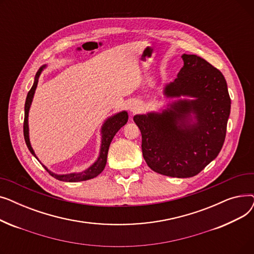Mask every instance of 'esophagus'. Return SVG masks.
I'll list each match as a JSON object with an SVG mask.
<instances>
[{
    "mask_svg": "<svg viewBox=\"0 0 254 254\" xmlns=\"http://www.w3.org/2000/svg\"><path fill=\"white\" fill-rule=\"evenodd\" d=\"M143 108V104L140 101H132L129 103L128 109L131 113H136L138 111H140Z\"/></svg>",
    "mask_w": 254,
    "mask_h": 254,
    "instance_id": "1",
    "label": "esophagus"
}]
</instances>
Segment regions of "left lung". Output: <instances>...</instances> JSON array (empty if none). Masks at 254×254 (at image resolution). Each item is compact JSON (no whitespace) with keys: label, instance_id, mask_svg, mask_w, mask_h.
<instances>
[{"label":"left lung","instance_id":"1","mask_svg":"<svg viewBox=\"0 0 254 254\" xmlns=\"http://www.w3.org/2000/svg\"><path fill=\"white\" fill-rule=\"evenodd\" d=\"M184 65L163 93L161 112L137 114L142 152L158 174L189 178L198 174L220 152L231 113V98L222 73L195 55H182Z\"/></svg>","mask_w":254,"mask_h":254}]
</instances>
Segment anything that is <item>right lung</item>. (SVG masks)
<instances>
[{"instance_id": "right-lung-1", "label": "right lung", "mask_w": 254, "mask_h": 254, "mask_svg": "<svg viewBox=\"0 0 254 254\" xmlns=\"http://www.w3.org/2000/svg\"><path fill=\"white\" fill-rule=\"evenodd\" d=\"M46 68V64L42 65L41 68L38 70V72L36 73L35 76V80H34V84L32 86V88L30 89V91L28 92V96H26V100H25V104H24V123H23V136H24V141L26 146H28L29 150L31 151V153L38 159L32 145L30 142V132H29V111L31 108V105L33 102V98L35 95V91L38 85V80L40 75H41L42 71ZM128 119V114L127 111H122L118 112L110 117L107 118L101 128V135H102V140H101V148H100V154L97 158V161L93 163L91 166H89L87 169H85L82 172H78V173H70V174H56V173L51 172L50 170L47 169V167H45L43 164H41L45 170L49 173V174L55 177L58 180L61 181H64V182H78V181H85V180H89L97 177L98 175H100L101 173L103 172V170L105 169L106 163H107V155H108V150H109V146L110 143L112 141V139L114 138V136L116 135V132L122 128L127 123ZM40 162V161H39ZM41 163V162H40Z\"/></svg>"}]
</instances>
